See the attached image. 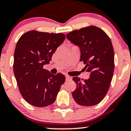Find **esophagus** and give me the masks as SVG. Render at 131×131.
I'll list each match as a JSON object with an SVG mask.
<instances>
[{"mask_svg": "<svg viewBox=\"0 0 131 131\" xmlns=\"http://www.w3.org/2000/svg\"><path fill=\"white\" fill-rule=\"evenodd\" d=\"M65 78H66V81L71 80V79H72L71 77H69V76H68V75H66V76H65Z\"/></svg>", "mask_w": 131, "mask_h": 131, "instance_id": "esophagus-1", "label": "esophagus"}]
</instances>
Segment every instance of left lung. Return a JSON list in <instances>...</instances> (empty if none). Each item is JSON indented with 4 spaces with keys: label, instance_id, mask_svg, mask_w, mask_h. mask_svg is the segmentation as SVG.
Listing matches in <instances>:
<instances>
[{
    "label": "left lung",
    "instance_id": "obj_1",
    "mask_svg": "<svg viewBox=\"0 0 131 131\" xmlns=\"http://www.w3.org/2000/svg\"><path fill=\"white\" fill-rule=\"evenodd\" d=\"M66 37L80 47V61L85 64V70L90 72L88 80L73 77L77 88L72 92L73 98L81 106L99 104L109 89L115 68L110 38L104 31L94 25L71 31Z\"/></svg>",
    "mask_w": 131,
    "mask_h": 131
}]
</instances>
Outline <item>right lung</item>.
Masks as SVG:
<instances>
[{
    "label": "right lung",
    "instance_id": "add662e5",
    "mask_svg": "<svg viewBox=\"0 0 131 131\" xmlns=\"http://www.w3.org/2000/svg\"><path fill=\"white\" fill-rule=\"evenodd\" d=\"M65 39L63 33L31 30L22 35L14 52V72L21 94L32 106L46 107L55 102L65 77L43 69Z\"/></svg>",
    "mask_w": 131,
    "mask_h": 131
}]
</instances>
